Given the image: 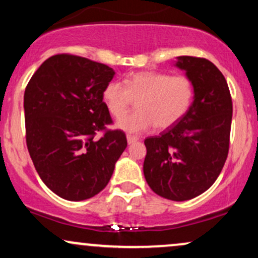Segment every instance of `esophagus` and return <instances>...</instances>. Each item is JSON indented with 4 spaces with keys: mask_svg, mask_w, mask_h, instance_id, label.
Here are the masks:
<instances>
[{
    "mask_svg": "<svg viewBox=\"0 0 258 258\" xmlns=\"http://www.w3.org/2000/svg\"><path fill=\"white\" fill-rule=\"evenodd\" d=\"M138 137H136V136H131V135H127V142H128V144H133L136 143V142L138 141Z\"/></svg>",
    "mask_w": 258,
    "mask_h": 258,
    "instance_id": "obj_1",
    "label": "esophagus"
}]
</instances>
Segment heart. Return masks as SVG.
Here are the masks:
<instances>
[{
    "mask_svg": "<svg viewBox=\"0 0 258 258\" xmlns=\"http://www.w3.org/2000/svg\"><path fill=\"white\" fill-rule=\"evenodd\" d=\"M193 84L185 76L159 72L132 74L125 85L110 81L103 91V100L112 116L121 117L138 102L137 112L123 117L116 127L128 133L167 128L182 119L193 102Z\"/></svg>",
    "mask_w": 258,
    "mask_h": 258,
    "instance_id": "obj_1",
    "label": "heart"
}]
</instances>
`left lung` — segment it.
Wrapping results in <instances>:
<instances>
[{
  "instance_id": "8db88e82",
  "label": "left lung",
  "mask_w": 258,
  "mask_h": 258,
  "mask_svg": "<svg viewBox=\"0 0 258 258\" xmlns=\"http://www.w3.org/2000/svg\"><path fill=\"white\" fill-rule=\"evenodd\" d=\"M174 65L193 84V103L178 122L144 141L143 172L154 193L184 201L203 194L220 176L229 150L233 104L214 63L182 55Z\"/></svg>"
}]
</instances>
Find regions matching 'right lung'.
I'll list each match as a JSON object with an SVG mask.
<instances>
[{"instance_id": "right-lung-1", "label": "right lung", "mask_w": 258, "mask_h": 258, "mask_svg": "<svg viewBox=\"0 0 258 258\" xmlns=\"http://www.w3.org/2000/svg\"><path fill=\"white\" fill-rule=\"evenodd\" d=\"M115 72L108 65L72 54L44 60L25 88L26 146L42 182L70 201L90 199L110 180L127 147L112 122L104 87Z\"/></svg>"}]
</instances>
